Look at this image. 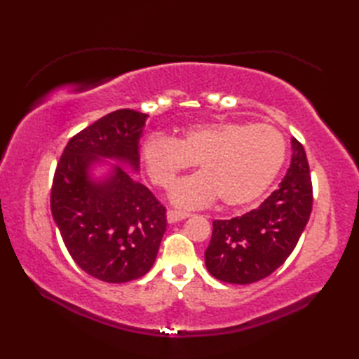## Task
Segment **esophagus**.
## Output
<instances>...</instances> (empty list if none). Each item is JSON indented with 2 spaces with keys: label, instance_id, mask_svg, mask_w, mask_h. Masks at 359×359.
<instances>
[{
  "label": "esophagus",
  "instance_id": "1",
  "mask_svg": "<svg viewBox=\"0 0 359 359\" xmlns=\"http://www.w3.org/2000/svg\"><path fill=\"white\" fill-rule=\"evenodd\" d=\"M189 216H191V215H189V212H187V211H179V210H168L166 211V219H168V222H170V224H175V222H179V220H184Z\"/></svg>",
  "mask_w": 359,
  "mask_h": 359
}]
</instances>
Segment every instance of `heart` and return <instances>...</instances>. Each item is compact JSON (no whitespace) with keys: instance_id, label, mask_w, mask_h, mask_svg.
<instances>
[{"instance_id":"heart-1","label":"heart","mask_w":359,"mask_h":359,"mask_svg":"<svg viewBox=\"0 0 359 359\" xmlns=\"http://www.w3.org/2000/svg\"><path fill=\"white\" fill-rule=\"evenodd\" d=\"M140 157L151 184L162 189L197 163L201 174L172 188V201L182 207H205L217 197L225 207H243L276 179L285 140L270 125L212 121L187 128L175 140L152 135L143 142Z\"/></svg>"}]
</instances>
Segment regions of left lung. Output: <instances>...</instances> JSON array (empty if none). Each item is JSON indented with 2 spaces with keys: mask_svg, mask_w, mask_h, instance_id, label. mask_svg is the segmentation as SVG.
I'll list each match as a JSON object with an SVG mask.
<instances>
[{
  "mask_svg": "<svg viewBox=\"0 0 359 359\" xmlns=\"http://www.w3.org/2000/svg\"><path fill=\"white\" fill-rule=\"evenodd\" d=\"M292 147V163L278 189L243 216L212 222L205 264L216 279L251 284L270 276L292 255L313 205L306 151L296 139Z\"/></svg>",
  "mask_w": 359,
  "mask_h": 359,
  "instance_id": "8db88e82",
  "label": "left lung"
}]
</instances>
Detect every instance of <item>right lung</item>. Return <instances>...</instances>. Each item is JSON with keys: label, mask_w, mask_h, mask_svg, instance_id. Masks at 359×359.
<instances>
[{"label": "right lung", "mask_w": 359, "mask_h": 359, "mask_svg": "<svg viewBox=\"0 0 359 359\" xmlns=\"http://www.w3.org/2000/svg\"><path fill=\"white\" fill-rule=\"evenodd\" d=\"M148 114L118 109L67 142L50 189V210L71 257L83 271L109 284L142 278L156 261L166 230V208L121 166L93 182L98 157L139 170V140Z\"/></svg>", "instance_id": "1"}]
</instances>
